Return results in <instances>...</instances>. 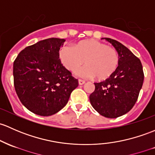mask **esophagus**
Wrapping results in <instances>:
<instances>
[{
	"mask_svg": "<svg viewBox=\"0 0 155 155\" xmlns=\"http://www.w3.org/2000/svg\"><path fill=\"white\" fill-rule=\"evenodd\" d=\"M84 83H85V82H84V80H82V79H79V84H80V85H82Z\"/></svg>",
	"mask_w": 155,
	"mask_h": 155,
	"instance_id": "obj_1",
	"label": "esophagus"
}]
</instances>
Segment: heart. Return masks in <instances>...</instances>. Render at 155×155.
<instances>
[{"mask_svg":"<svg viewBox=\"0 0 155 155\" xmlns=\"http://www.w3.org/2000/svg\"><path fill=\"white\" fill-rule=\"evenodd\" d=\"M58 57L61 64L71 72H76L84 61L85 66L78 72L84 79L96 76L99 80H105L114 74L120 64V55L116 49L95 39L81 41L72 48L63 47Z\"/></svg>","mask_w":155,"mask_h":155,"instance_id":"b5f03b06","label":"heart"}]
</instances>
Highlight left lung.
Returning <instances> with one entry per match:
<instances>
[{
	"mask_svg": "<svg viewBox=\"0 0 155 155\" xmlns=\"http://www.w3.org/2000/svg\"><path fill=\"white\" fill-rule=\"evenodd\" d=\"M120 55V64L114 74L105 81L95 82L90 95L93 107L102 116L117 118L128 113L139 97L144 80L142 63L126 47L119 41L104 38Z\"/></svg>",
	"mask_w": 155,
	"mask_h": 155,
	"instance_id": "1",
	"label": "left lung"
}]
</instances>
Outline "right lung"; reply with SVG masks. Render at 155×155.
I'll return each instance as SVG.
<instances>
[{"label":"right lung","mask_w":155,"mask_h":155,"mask_svg":"<svg viewBox=\"0 0 155 155\" xmlns=\"http://www.w3.org/2000/svg\"><path fill=\"white\" fill-rule=\"evenodd\" d=\"M64 39L51 38L27 47L13 63L16 94L29 110L40 116L55 114L68 103L77 79L58 57Z\"/></svg>","instance_id":"right-lung-1"}]
</instances>
